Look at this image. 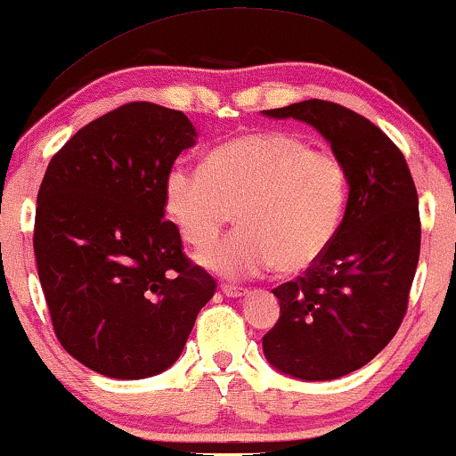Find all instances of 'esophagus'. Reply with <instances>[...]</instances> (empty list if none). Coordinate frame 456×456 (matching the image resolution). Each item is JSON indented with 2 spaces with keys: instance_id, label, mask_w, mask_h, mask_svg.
Wrapping results in <instances>:
<instances>
[{
  "instance_id": "obj_1",
  "label": "esophagus",
  "mask_w": 456,
  "mask_h": 456,
  "mask_svg": "<svg viewBox=\"0 0 456 456\" xmlns=\"http://www.w3.org/2000/svg\"><path fill=\"white\" fill-rule=\"evenodd\" d=\"M222 292L228 296V298H240V296H247L248 289L242 286H230V283H224Z\"/></svg>"
}]
</instances>
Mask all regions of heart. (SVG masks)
Here are the masks:
<instances>
[{"label":"heart","mask_w":456,"mask_h":456,"mask_svg":"<svg viewBox=\"0 0 456 456\" xmlns=\"http://www.w3.org/2000/svg\"><path fill=\"white\" fill-rule=\"evenodd\" d=\"M347 197L341 158L283 131L236 137L209 154L208 167L179 162L164 181L167 214L197 250L212 248L239 212L240 232L203 256L226 277L313 269L339 232Z\"/></svg>","instance_id":"1"}]
</instances>
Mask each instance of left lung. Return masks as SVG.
<instances>
[{
    "instance_id": "8db88e82",
    "label": "left lung",
    "mask_w": 456,
    "mask_h": 456,
    "mask_svg": "<svg viewBox=\"0 0 456 456\" xmlns=\"http://www.w3.org/2000/svg\"><path fill=\"white\" fill-rule=\"evenodd\" d=\"M263 115L313 125L349 175L331 248L305 277L273 289L280 321L263 338V354L280 372L333 380L366 366L403 321L419 259L418 191L401 150L341 104L310 98Z\"/></svg>"
}]
</instances>
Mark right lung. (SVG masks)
<instances>
[{
    "label": "right lung",
    "instance_id": "1",
    "mask_svg": "<svg viewBox=\"0 0 456 456\" xmlns=\"http://www.w3.org/2000/svg\"><path fill=\"white\" fill-rule=\"evenodd\" d=\"M195 140L181 110L129 102L77 131L43 176L38 280L59 343L98 374L167 370L216 292L164 220V181Z\"/></svg>",
    "mask_w": 456,
    "mask_h": 456
}]
</instances>
